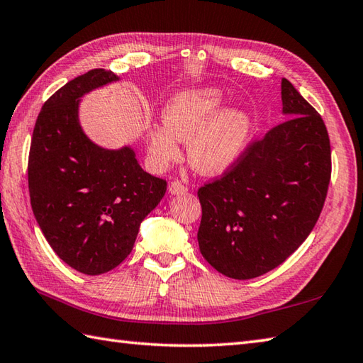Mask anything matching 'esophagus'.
Wrapping results in <instances>:
<instances>
[{"label": "esophagus", "instance_id": "34e87169", "mask_svg": "<svg viewBox=\"0 0 363 363\" xmlns=\"http://www.w3.org/2000/svg\"><path fill=\"white\" fill-rule=\"evenodd\" d=\"M168 191H169V195H182V194H186V191H187V187L184 186V184H181L179 181H174V182L169 184Z\"/></svg>", "mask_w": 363, "mask_h": 363}]
</instances>
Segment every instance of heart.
Instances as JSON below:
<instances>
[{
	"label": "heart",
	"instance_id": "1",
	"mask_svg": "<svg viewBox=\"0 0 363 363\" xmlns=\"http://www.w3.org/2000/svg\"><path fill=\"white\" fill-rule=\"evenodd\" d=\"M226 97L218 88H191L174 94L162 110L163 125L147 132L149 154L159 165L177 160L179 141L189 145L195 172L217 176L230 169L250 140L252 119L240 108L222 106Z\"/></svg>",
	"mask_w": 363,
	"mask_h": 363
}]
</instances>
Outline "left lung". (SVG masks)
<instances>
[{"label":"left lung","instance_id":"left-lung-1","mask_svg":"<svg viewBox=\"0 0 363 363\" xmlns=\"http://www.w3.org/2000/svg\"><path fill=\"white\" fill-rule=\"evenodd\" d=\"M281 104L289 119L198 190L200 252L230 279H255L280 266L315 228L328 195L330 141L323 118L286 78Z\"/></svg>","mask_w":363,"mask_h":363}]
</instances>
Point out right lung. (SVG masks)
Wrapping results in <instances>:
<instances>
[{
  "mask_svg": "<svg viewBox=\"0 0 363 363\" xmlns=\"http://www.w3.org/2000/svg\"><path fill=\"white\" fill-rule=\"evenodd\" d=\"M118 80L111 70L92 69L56 91L35 121L28 160L38 225L55 253L86 275L129 257L141 222L167 191L130 146L102 147L82 129L80 99Z\"/></svg>",
  "mask_w": 363,
  "mask_h": 363,
  "instance_id": "add662e5",
  "label": "right lung"
}]
</instances>
